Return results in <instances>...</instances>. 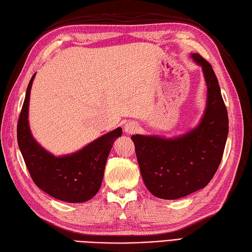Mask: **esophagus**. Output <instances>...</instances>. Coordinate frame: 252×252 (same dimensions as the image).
Returning a JSON list of instances; mask_svg holds the SVG:
<instances>
[{
  "instance_id": "1",
  "label": "esophagus",
  "mask_w": 252,
  "mask_h": 252,
  "mask_svg": "<svg viewBox=\"0 0 252 252\" xmlns=\"http://www.w3.org/2000/svg\"><path fill=\"white\" fill-rule=\"evenodd\" d=\"M137 130H138V126L135 122L129 121L125 125V132L126 134H133V133H135Z\"/></svg>"
}]
</instances>
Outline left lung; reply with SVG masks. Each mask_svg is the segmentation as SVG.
<instances>
[{
    "mask_svg": "<svg viewBox=\"0 0 252 252\" xmlns=\"http://www.w3.org/2000/svg\"><path fill=\"white\" fill-rule=\"evenodd\" d=\"M207 85L206 108L199 123L182 135H132L147 189L161 199H179L208 185L221 162L228 117L210 63L192 53Z\"/></svg>",
    "mask_w": 252,
    "mask_h": 252,
    "instance_id": "left-lung-1",
    "label": "left lung"
}]
</instances>
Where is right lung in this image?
Returning <instances> with one entry per match:
<instances>
[{"instance_id":"1","label":"right lung","mask_w":252,"mask_h":252,"mask_svg":"<svg viewBox=\"0 0 252 252\" xmlns=\"http://www.w3.org/2000/svg\"><path fill=\"white\" fill-rule=\"evenodd\" d=\"M32 76L17 125V141L29 173L35 185L58 200L85 202L99 189L112 144L122 135L119 126L89 143L79 151L55 156L33 137L29 126V100Z\"/></svg>"}]
</instances>
